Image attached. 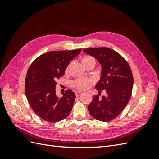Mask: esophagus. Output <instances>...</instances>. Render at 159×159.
Instances as JSON below:
<instances>
[{
	"instance_id": "obj_1",
	"label": "esophagus",
	"mask_w": 159,
	"mask_h": 159,
	"mask_svg": "<svg viewBox=\"0 0 159 159\" xmlns=\"http://www.w3.org/2000/svg\"><path fill=\"white\" fill-rule=\"evenodd\" d=\"M75 93L76 97H78V96H80L81 93H82V92H81V91H75Z\"/></svg>"
}]
</instances>
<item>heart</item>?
<instances>
[{"label":"heart","instance_id":"obj_1","mask_svg":"<svg viewBox=\"0 0 159 159\" xmlns=\"http://www.w3.org/2000/svg\"><path fill=\"white\" fill-rule=\"evenodd\" d=\"M90 61H95L93 57L89 56H85L81 59V61L84 64L88 63ZM92 82V80L89 79H78L73 82L74 87L79 89H85L88 88L89 85Z\"/></svg>","mask_w":159,"mask_h":159}]
</instances>
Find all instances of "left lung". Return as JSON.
<instances>
[{
	"mask_svg": "<svg viewBox=\"0 0 159 159\" xmlns=\"http://www.w3.org/2000/svg\"><path fill=\"white\" fill-rule=\"evenodd\" d=\"M84 52L94 57L102 66L100 80L95 88L105 95L93 96L88 111L94 119L107 122L122 112L131 98L133 77L127 61L109 48H85Z\"/></svg>",
	"mask_w": 159,
	"mask_h": 159,
	"instance_id": "1",
	"label": "left lung"
}]
</instances>
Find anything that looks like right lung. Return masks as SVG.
I'll return each mask as SVG.
<instances>
[{
    "instance_id": "obj_1",
    "label": "right lung",
    "mask_w": 159,
    "mask_h": 159,
    "mask_svg": "<svg viewBox=\"0 0 159 159\" xmlns=\"http://www.w3.org/2000/svg\"><path fill=\"white\" fill-rule=\"evenodd\" d=\"M81 49L52 51L43 54L28 68L25 80V93L32 109L44 121L56 123L70 115L75 98L70 89L61 98L56 94V80L64 75L71 60Z\"/></svg>"
}]
</instances>
